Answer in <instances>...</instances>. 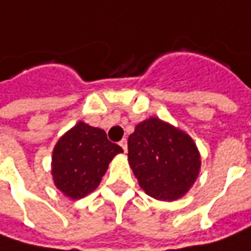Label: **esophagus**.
Returning <instances> with one entry per match:
<instances>
[{
	"label": "esophagus",
	"mask_w": 251,
	"mask_h": 251,
	"mask_svg": "<svg viewBox=\"0 0 251 251\" xmlns=\"http://www.w3.org/2000/svg\"><path fill=\"white\" fill-rule=\"evenodd\" d=\"M119 146L124 149V151H127V142H126V139H122V140L119 142Z\"/></svg>",
	"instance_id": "esophagus-1"
}]
</instances>
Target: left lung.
Returning a JSON list of instances; mask_svg holds the SVG:
<instances>
[{
	"label": "left lung",
	"mask_w": 251,
	"mask_h": 251,
	"mask_svg": "<svg viewBox=\"0 0 251 251\" xmlns=\"http://www.w3.org/2000/svg\"><path fill=\"white\" fill-rule=\"evenodd\" d=\"M127 150L139 185L157 200L180 199L199 176L201 161L193 139L158 118H149L134 127Z\"/></svg>",
	"instance_id": "left-lung-1"
}]
</instances>
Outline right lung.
<instances>
[{"label": "right lung", "mask_w": 251, "mask_h": 251, "mask_svg": "<svg viewBox=\"0 0 251 251\" xmlns=\"http://www.w3.org/2000/svg\"><path fill=\"white\" fill-rule=\"evenodd\" d=\"M122 147L107 139L102 129L77 122L55 144L51 174L56 189L74 200L97 189L112 158Z\"/></svg>", "instance_id": "obj_1"}]
</instances>
